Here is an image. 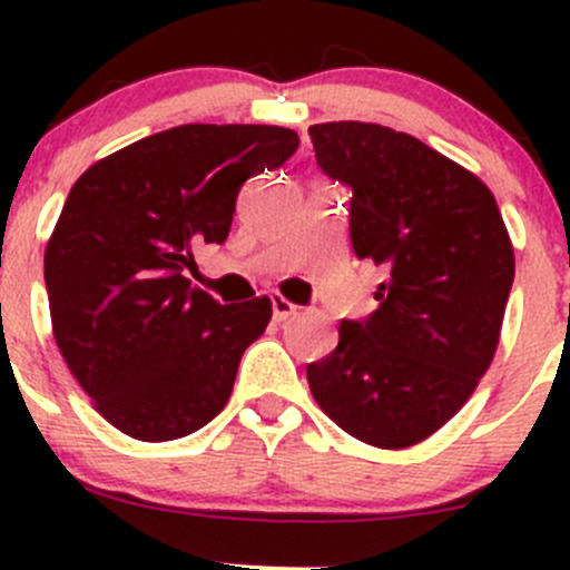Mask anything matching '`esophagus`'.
Returning a JSON list of instances; mask_svg holds the SVG:
<instances>
[{
	"label": "esophagus",
	"mask_w": 570,
	"mask_h": 570,
	"mask_svg": "<svg viewBox=\"0 0 570 570\" xmlns=\"http://www.w3.org/2000/svg\"><path fill=\"white\" fill-rule=\"evenodd\" d=\"M269 306H273V320L275 322H286V320L295 317V314H297L295 303H289L286 297H281V295L269 297Z\"/></svg>",
	"instance_id": "1"
}]
</instances>
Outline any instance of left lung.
<instances>
[{"instance_id":"1","label":"left lung","mask_w":570,"mask_h":570,"mask_svg":"<svg viewBox=\"0 0 570 570\" xmlns=\"http://www.w3.org/2000/svg\"><path fill=\"white\" fill-rule=\"evenodd\" d=\"M320 170L350 187V243L383 269L377 308L306 366L322 411L383 450L450 422L491 366L515 275L491 189L405 131L308 126Z\"/></svg>"}]
</instances>
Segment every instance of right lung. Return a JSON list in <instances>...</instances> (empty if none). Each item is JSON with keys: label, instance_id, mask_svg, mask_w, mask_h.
<instances>
[{"label": "right lung", "instance_id": "1", "mask_svg": "<svg viewBox=\"0 0 570 570\" xmlns=\"http://www.w3.org/2000/svg\"><path fill=\"white\" fill-rule=\"evenodd\" d=\"M297 146L284 126L187 124L120 148L71 187L46 245L51 325L68 370L120 433L181 439L228 402L273 306H220L184 273L198 245L226 243L239 187Z\"/></svg>", "mask_w": 570, "mask_h": 570}]
</instances>
